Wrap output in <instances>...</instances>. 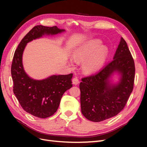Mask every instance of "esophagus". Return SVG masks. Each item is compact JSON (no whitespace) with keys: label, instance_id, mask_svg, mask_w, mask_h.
Returning a JSON list of instances; mask_svg holds the SVG:
<instances>
[{"label":"esophagus","instance_id":"obj_1","mask_svg":"<svg viewBox=\"0 0 147 147\" xmlns=\"http://www.w3.org/2000/svg\"><path fill=\"white\" fill-rule=\"evenodd\" d=\"M72 83L74 84H75V85H77V84L80 83V82L77 77H75L72 79Z\"/></svg>","mask_w":147,"mask_h":147}]
</instances>
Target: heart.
<instances>
[{
  "mask_svg": "<svg viewBox=\"0 0 147 147\" xmlns=\"http://www.w3.org/2000/svg\"><path fill=\"white\" fill-rule=\"evenodd\" d=\"M99 40H94L78 48L74 53V58L77 61H83L82 69L84 72L91 73L98 70L107 59L109 50L102 45Z\"/></svg>",
  "mask_w": 147,
  "mask_h": 147,
  "instance_id": "obj_1",
  "label": "heart"
}]
</instances>
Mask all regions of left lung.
<instances>
[{
	"mask_svg": "<svg viewBox=\"0 0 147 147\" xmlns=\"http://www.w3.org/2000/svg\"><path fill=\"white\" fill-rule=\"evenodd\" d=\"M117 73L119 81L113 83ZM135 65L123 37L113 60L99 72L82 79L80 83L82 113L88 119L100 122L116 116L124 109L134 87Z\"/></svg>",
	"mask_w": 147,
	"mask_h": 147,
	"instance_id": "left-lung-1",
	"label": "left lung"
}]
</instances>
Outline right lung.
I'll return each instance as SVG.
<instances>
[{"instance_id": "right-lung-1", "label": "right lung", "mask_w": 147, "mask_h": 147, "mask_svg": "<svg viewBox=\"0 0 147 147\" xmlns=\"http://www.w3.org/2000/svg\"><path fill=\"white\" fill-rule=\"evenodd\" d=\"M65 32L57 26H35L22 39L15 50L11 73L13 92L26 112L40 118L52 116L56 112L64 93L72 88V74L53 75L43 80H34L26 74L23 65V54L27 43L43 35Z\"/></svg>"}]
</instances>
